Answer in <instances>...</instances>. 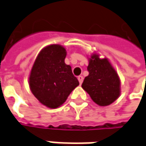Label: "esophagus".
Wrapping results in <instances>:
<instances>
[{"instance_id":"obj_1","label":"esophagus","mask_w":146,"mask_h":146,"mask_svg":"<svg viewBox=\"0 0 146 146\" xmlns=\"http://www.w3.org/2000/svg\"><path fill=\"white\" fill-rule=\"evenodd\" d=\"M78 79L79 83L82 84V81H83V77H82V75H80V76H78Z\"/></svg>"}]
</instances>
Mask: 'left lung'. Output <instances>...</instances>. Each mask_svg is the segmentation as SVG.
<instances>
[{
	"instance_id": "left-lung-1",
	"label": "left lung",
	"mask_w": 146,
	"mask_h": 146,
	"mask_svg": "<svg viewBox=\"0 0 146 146\" xmlns=\"http://www.w3.org/2000/svg\"><path fill=\"white\" fill-rule=\"evenodd\" d=\"M88 63L89 74L84 78L82 88L98 106L111 104L121 95V80L117 72L107 58H101L98 54H92Z\"/></svg>"
}]
</instances>
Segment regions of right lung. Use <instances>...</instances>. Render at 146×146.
Segmentation results:
<instances>
[{
  "instance_id": "1",
  "label": "right lung",
  "mask_w": 146,
  "mask_h": 146,
  "mask_svg": "<svg viewBox=\"0 0 146 146\" xmlns=\"http://www.w3.org/2000/svg\"><path fill=\"white\" fill-rule=\"evenodd\" d=\"M66 55L67 51L62 45H48L41 49L30 71V90L41 104L49 108L64 104L79 85L71 66L65 64Z\"/></svg>"
}]
</instances>
